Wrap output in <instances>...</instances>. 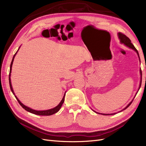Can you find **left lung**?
I'll use <instances>...</instances> for the list:
<instances>
[{"instance_id": "8db88e82", "label": "left lung", "mask_w": 146, "mask_h": 146, "mask_svg": "<svg viewBox=\"0 0 146 146\" xmlns=\"http://www.w3.org/2000/svg\"><path fill=\"white\" fill-rule=\"evenodd\" d=\"M117 35H118V38H119V40H120V42H121V44H124L125 46H126L127 47H128L129 48H131V49H133L134 51H135V52H136V54H137V55H138V58H139V61H140V63H141V60H140V58H139V53H138V50H136V48L135 47V46H134L133 44H132V43L131 42V40H130V39L129 38H128L127 36H125V35H123V34H122V33H117ZM140 75H141V80H140L139 86L138 90V91H137L136 95L137 94V93H138V91H139V88H140L141 85V81H142V72H141V68H140ZM136 95H135V96H136ZM135 96L134 97V98H135ZM134 98L133 99V100H132L129 104H128V105L126 106V107H125L124 108H123V110H122L121 111H119V112H121V111H122V110H125L127 108L129 107V106L130 105V104L132 103V101L133 100ZM92 111H94L95 113H96L101 114H102V115H113V114H116L115 113H112V114H104V113H98V112L95 111L94 110H93L92 109Z\"/></svg>"}]
</instances>
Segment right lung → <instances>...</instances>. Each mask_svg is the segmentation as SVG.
I'll list each match as a JSON object with an SVG mask.
<instances>
[{
  "mask_svg": "<svg viewBox=\"0 0 146 146\" xmlns=\"http://www.w3.org/2000/svg\"><path fill=\"white\" fill-rule=\"evenodd\" d=\"M20 47H19L18 50H17V51L16 52V54L14 55V56H13V59H12V61H11V64H10V74H9V83H10V89L13 92V94H14V96H15V98H16L17 100L18 101L19 104L21 105V107H23L25 110H26V111H27L31 113H33V114H36V115H40V116H50V115H52V114H54L58 112L60 109L61 108V106H62L64 101V98H65V94H66V92L64 94V96L63 98L62 99V100H61V102H60V104L56 106V107H54V108H52V109H50V110H41V111H38V110H33L32 108H30V107H27V106H25V105H24L23 103L21 102L19 100V99L17 98V96H15V93L14 91H13V87H12V85H11V69H12V66H13V61H14V59H15V57L17 54V52H18L19 49Z\"/></svg>",
  "mask_w": 146,
  "mask_h": 146,
  "instance_id": "add662e5",
  "label": "right lung"
}]
</instances>
